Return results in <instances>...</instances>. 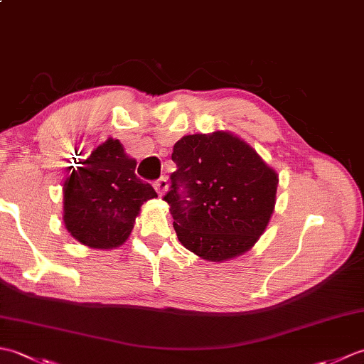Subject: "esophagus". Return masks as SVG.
<instances>
[{"label": "esophagus", "mask_w": 364, "mask_h": 364, "mask_svg": "<svg viewBox=\"0 0 364 364\" xmlns=\"http://www.w3.org/2000/svg\"><path fill=\"white\" fill-rule=\"evenodd\" d=\"M167 188H168V183H167V178L166 176H161L159 180L154 181V189H156V192H158L161 197L166 194Z\"/></svg>", "instance_id": "obj_1"}]
</instances>
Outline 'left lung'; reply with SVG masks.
Wrapping results in <instances>:
<instances>
[{
    "instance_id": "left-lung-1",
    "label": "left lung",
    "mask_w": 364,
    "mask_h": 364,
    "mask_svg": "<svg viewBox=\"0 0 364 364\" xmlns=\"http://www.w3.org/2000/svg\"><path fill=\"white\" fill-rule=\"evenodd\" d=\"M164 200L180 242L208 261L250 250L274 213L278 175L241 139L214 131L173 145Z\"/></svg>"
}]
</instances>
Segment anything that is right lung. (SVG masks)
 <instances>
[{
    "mask_svg": "<svg viewBox=\"0 0 364 364\" xmlns=\"http://www.w3.org/2000/svg\"><path fill=\"white\" fill-rule=\"evenodd\" d=\"M134 170L136 159L111 137L73 168L64 183V223L76 241L103 250L127 241L141 206L158 197Z\"/></svg>",
    "mask_w": 364,
    "mask_h": 364,
    "instance_id": "add662e5",
    "label": "right lung"
}]
</instances>
